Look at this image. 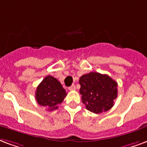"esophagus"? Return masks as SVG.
Returning <instances> with one entry per match:
<instances>
[{"label":"esophagus","mask_w":147,"mask_h":147,"mask_svg":"<svg viewBox=\"0 0 147 147\" xmlns=\"http://www.w3.org/2000/svg\"><path fill=\"white\" fill-rule=\"evenodd\" d=\"M68 90H76V86H75V85H71V86H69V87H68Z\"/></svg>","instance_id":"obj_1"}]
</instances>
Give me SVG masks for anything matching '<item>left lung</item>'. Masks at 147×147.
Returning a JSON list of instances; mask_svg holds the SVG:
<instances>
[{"instance_id": "left-lung-1", "label": "left lung", "mask_w": 147, "mask_h": 147, "mask_svg": "<svg viewBox=\"0 0 147 147\" xmlns=\"http://www.w3.org/2000/svg\"><path fill=\"white\" fill-rule=\"evenodd\" d=\"M79 93L88 111L95 114L107 111L118 96V83L107 75L90 72L80 77Z\"/></svg>"}]
</instances>
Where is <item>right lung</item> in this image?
<instances>
[{"instance_id": "obj_1", "label": "right lung", "mask_w": 147, "mask_h": 147, "mask_svg": "<svg viewBox=\"0 0 147 147\" xmlns=\"http://www.w3.org/2000/svg\"><path fill=\"white\" fill-rule=\"evenodd\" d=\"M66 95L61 82L51 76H47L36 88V100L40 106L51 111L57 109V105L64 100Z\"/></svg>"}]
</instances>
